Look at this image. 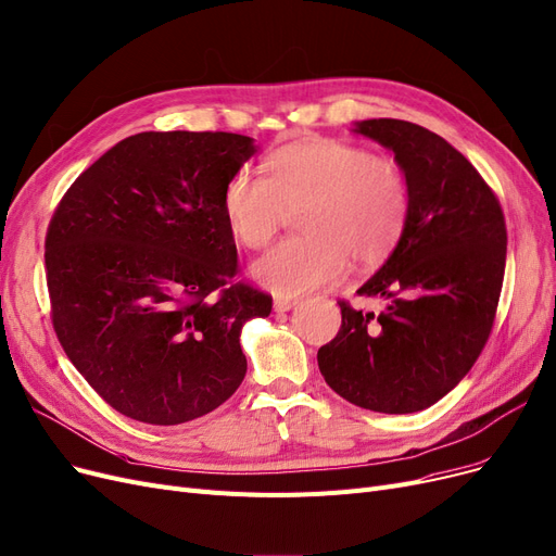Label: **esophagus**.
<instances>
[{"instance_id": "obj_1", "label": "esophagus", "mask_w": 556, "mask_h": 556, "mask_svg": "<svg viewBox=\"0 0 556 556\" xmlns=\"http://www.w3.org/2000/svg\"><path fill=\"white\" fill-rule=\"evenodd\" d=\"M295 304H298L295 300H288V298H275L273 308H275L277 313H286V311H291Z\"/></svg>"}]
</instances>
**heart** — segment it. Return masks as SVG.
Instances as JSON below:
<instances>
[{"label":"heart","mask_w":556,"mask_h":556,"mask_svg":"<svg viewBox=\"0 0 556 556\" xmlns=\"http://www.w3.org/2000/svg\"><path fill=\"white\" fill-rule=\"evenodd\" d=\"M268 177L238 170L223 190L225 220L240 245L261 250L302 208L300 229L252 263V279L279 298H302L341 279L350 256L377 265L408 220V184L393 159L341 140H302L277 150Z\"/></svg>","instance_id":"b5f03b06"}]
</instances>
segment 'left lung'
Instances as JSON below:
<instances>
[{
	"mask_svg": "<svg viewBox=\"0 0 556 556\" xmlns=\"http://www.w3.org/2000/svg\"><path fill=\"white\" fill-rule=\"evenodd\" d=\"M352 131L395 154L408 220L356 291L383 308L341 302V329L318 350V366L361 408L416 414L445 397L489 341L506 263L504 215L472 163L439 134L393 117L361 119Z\"/></svg>",
	"mask_w": 556,
	"mask_h": 556,
	"instance_id": "8db88e82",
	"label": "left lung"
}]
</instances>
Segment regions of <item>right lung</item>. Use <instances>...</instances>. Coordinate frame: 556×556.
<instances>
[{
	"instance_id": "add662e5",
	"label": "right lung",
	"mask_w": 556,
	"mask_h": 556,
	"mask_svg": "<svg viewBox=\"0 0 556 556\" xmlns=\"http://www.w3.org/2000/svg\"><path fill=\"white\" fill-rule=\"evenodd\" d=\"M256 154L227 131H142L70 186L45 240L59 341L115 412L181 425L248 372L240 331L273 300L236 275L223 190Z\"/></svg>"
}]
</instances>
